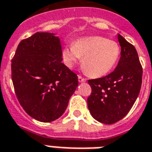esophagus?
I'll return each mask as SVG.
<instances>
[{"label": "esophagus", "instance_id": "34e87169", "mask_svg": "<svg viewBox=\"0 0 152 152\" xmlns=\"http://www.w3.org/2000/svg\"><path fill=\"white\" fill-rule=\"evenodd\" d=\"M77 78H78V82H79V83H85L86 82L85 78H83L82 76H78Z\"/></svg>", "mask_w": 152, "mask_h": 152}]
</instances>
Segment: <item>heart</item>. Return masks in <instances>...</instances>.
I'll return each mask as SVG.
<instances>
[{"label":"heart","mask_w":152,"mask_h":152,"mask_svg":"<svg viewBox=\"0 0 152 152\" xmlns=\"http://www.w3.org/2000/svg\"><path fill=\"white\" fill-rule=\"evenodd\" d=\"M120 56L117 42L102 37H90L77 40L74 45H66L62 58L69 68L75 66L83 57L82 64L92 77H102L111 70Z\"/></svg>","instance_id":"obj_1"}]
</instances>
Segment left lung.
Returning a JSON list of instances; mask_svg holds the SVG:
<instances>
[{
    "label": "left lung",
    "mask_w": 152,
    "mask_h": 152,
    "mask_svg": "<svg viewBox=\"0 0 152 152\" xmlns=\"http://www.w3.org/2000/svg\"><path fill=\"white\" fill-rule=\"evenodd\" d=\"M118 40L121 57L112 73L88 81L91 94L88 109L94 119L112 124L124 118L136 101L142 85V68L134 45L120 34Z\"/></svg>",
    "instance_id": "obj_1"
}]
</instances>
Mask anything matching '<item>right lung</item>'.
Segmentation results:
<instances>
[{"label":"right lung","instance_id":"obj_1","mask_svg":"<svg viewBox=\"0 0 152 152\" xmlns=\"http://www.w3.org/2000/svg\"><path fill=\"white\" fill-rule=\"evenodd\" d=\"M60 38L37 32L19 43L12 60V80L18 101L28 115L50 123L60 118L78 86L64 65Z\"/></svg>","mask_w":152,"mask_h":152}]
</instances>
